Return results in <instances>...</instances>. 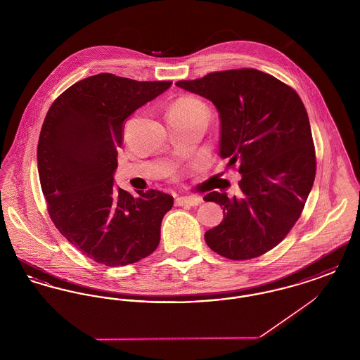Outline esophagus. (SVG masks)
<instances>
[{"mask_svg":"<svg viewBox=\"0 0 360 360\" xmlns=\"http://www.w3.org/2000/svg\"><path fill=\"white\" fill-rule=\"evenodd\" d=\"M202 202L201 197L197 195H188V197H176L175 198V204L178 206H197Z\"/></svg>","mask_w":360,"mask_h":360,"instance_id":"obj_1","label":"esophagus"}]
</instances>
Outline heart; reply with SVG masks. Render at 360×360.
<instances>
[{
	"label": "heart",
	"instance_id": "heart-1",
	"mask_svg": "<svg viewBox=\"0 0 360 360\" xmlns=\"http://www.w3.org/2000/svg\"><path fill=\"white\" fill-rule=\"evenodd\" d=\"M200 110H204V106L201 103L194 100H182L174 105L170 113H193Z\"/></svg>",
	"mask_w": 360,
	"mask_h": 360
}]
</instances>
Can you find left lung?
I'll use <instances>...</instances> for the list:
<instances>
[{"label":"left lung","instance_id":"1","mask_svg":"<svg viewBox=\"0 0 360 360\" xmlns=\"http://www.w3.org/2000/svg\"><path fill=\"white\" fill-rule=\"evenodd\" d=\"M175 85L214 103L220 156L241 174L239 197L212 191L224 219L205 232L219 255L247 260L273 250L300 219L316 175L308 113L290 86L255 69L210 72Z\"/></svg>","mask_w":360,"mask_h":360}]
</instances>
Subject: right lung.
Listing matches in <instances>:
<instances>
[{
	"label": "right lung",
	"mask_w": 360,
	"mask_h": 360,
	"mask_svg": "<svg viewBox=\"0 0 360 360\" xmlns=\"http://www.w3.org/2000/svg\"><path fill=\"white\" fill-rule=\"evenodd\" d=\"M172 82H139L97 74L63 91L47 112L37 144V172L58 231L105 266L136 263L154 252L172 195L115 186L124 122Z\"/></svg>",
	"instance_id": "1"
}]
</instances>
